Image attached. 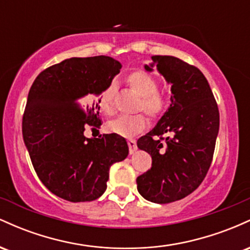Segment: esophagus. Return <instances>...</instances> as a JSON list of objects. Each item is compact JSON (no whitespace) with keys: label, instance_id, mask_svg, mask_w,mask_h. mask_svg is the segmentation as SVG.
I'll list each match as a JSON object with an SVG mask.
<instances>
[{"label":"esophagus","instance_id":"esophagus-1","mask_svg":"<svg viewBox=\"0 0 250 250\" xmlns=\"http://www.w3.org/2000/svg\"><path fill=\"white\" fill-rule=\"evenodd\" d=\"M128 147H129V153L134 154L135 151H136V149H137L136 141H135V140H133V139L128 140Z\"/></svg>","mask_w":250,"mask_h":250}]
</instances>
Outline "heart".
I'll return each instance as SVG.
<instances>
[{
    "instance_id": "heart-1",
    "label": "heart",
    "mask_w": 250,
    "mask_h": 250,
    "mask_svg": "<svg viewBox=\"0 0 250 250\" xmlns=\"http://www.w3.org/2000/svg\"><path fill=\"white\" fill-rule=\"evenodd\" d=\"M128 84L137 95L142 97L140 109H142L149 116L155 117L166 109L167 102L161 94L157 93L159 82L153 75L146 71L137 70L131 73L127 79ZM114 95H115V83L110 82L100 94L97 102L102 113L110 115L114 113ZM147 125V120L142 114L133 116H119L108 122L107 128L110 133L123 137H131L141 133Z\"/></svg>"
}]
</instances>
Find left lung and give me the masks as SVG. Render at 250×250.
I'll return each mask as SVG.
<instances>
[{
    "mask_svg": "<svg viewBox=\"0 0 250 250\" xmlns=\"http://www.w3.org/2000/svg\"><path fill=\"white\" fill-rule=\"evenodd\" d=\"M146 71L156 68L171 85L170 105L156 125L140 137L137 147L150 154L151 168L136 179L137 190L154 203L188 196L210 167L220 115L209 83L194 65L174 56H151ZM167 133L165 142L154 136Z\"/></svg>",
    "mask_w": 250,
    "mask_h": 250,
    "instance_id": "left-lung-1",
    "label": "left lung"
}]
</instances>
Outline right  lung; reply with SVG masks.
Here are the masks:
<instances>
[{
	"label": "right lung",
	"instance_id": "1",
	"mask_svg": "<svg viewBox=\"0 0 250 250\" xmlns=\"http://www.w3.org/2000/svg\"><path fill=\"white\" fill-rule=\"evenodd\" d=\"M109 56L71 57L47 68L28 94L22 134L31 163L53 194L70 202L99 199L109 169L128 156L125 139L116 134L84 136L87 125H101L96 97L120 73Z\"/></svg>",
	"mask_w": 250,
	"mask_h": 250
}]
</instances>
